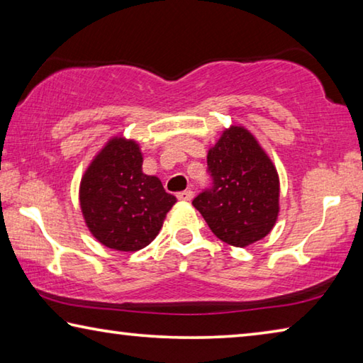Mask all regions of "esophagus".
Returning <instances> with one entry per match:
<instances>
[{
  "label": "esophagus",
  "instance_id": "esophagus-1",
  "mask_svg": "<svg viewBox=\"0 0 363 363\" xmlns=\"http://www.w3.org/2000/svg\"><path fill=\"white\" fill-rule=\"evenodd\" d=\"M177 199L182 200V201H190V200L194 199V192H192V190H190V189L182 190V192L177 194Z\"/></svg>",
  "mask_w": 363,
  "mask_h": 363
}]
</instances>
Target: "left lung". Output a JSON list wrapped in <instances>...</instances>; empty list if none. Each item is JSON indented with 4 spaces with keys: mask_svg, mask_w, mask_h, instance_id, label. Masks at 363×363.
I'll return each instance as SVG.
<instances>
[{
    "mask_svg": "<svg viewBox=\"0 0 363 363\" xmlns=\"http://www.w3.org/2000/svg\"><path fill=\"white\" fill-rule=\"evenodd\" d=\"M211 187L192 205L219 240L248 247L272 230L279 216V174L253 134L242 126L225 130L208 152Z\"/></svg>",
    "mask_w": 363,
    "mask_h": 363,
    "instance_id": "8db88e82",
    "label": "left lung"
}]
</instances>
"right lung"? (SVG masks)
<instances>
[{"label":"right lung","instance_id":"add662e5","mask_svg":"<svg viewBox=\"0 0 363 363\" xmlns=\"http://www.w3.org/2000/svg\"><path fill=\"white\" fill-rule=\"evenodd\" d=\"M176 196L162 181L143 173V153L134 140L110 139L86 169L79 186L84 223L102 245L138 251L158 235Z\"/></svg>","mask_w":363,"mask_h":363}]
</instances>
